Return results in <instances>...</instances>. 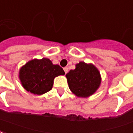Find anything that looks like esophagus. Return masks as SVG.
<instances>
[{
	"label": "esophagus",
	"mask_w": 133,
	"mask_h": 133,
	"mask_svg": "<svg viewBox=\"0 0 133 133\" xmlns=\"http://www.w3.org/2000/svg\"><path fill=\"white\" fill-rule=\"evenodd\" d=\"M64 71L65 74H66L69 71V69L67 68V67H64Z\"/></svg>",
	"instance_id": "1"
}]
</instances>
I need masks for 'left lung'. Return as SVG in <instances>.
I'll return each mask as SVG.
<instances>
[{"instance_id":"obj_1","label":"left lung","mask_w":133,"mask_h":133,"mask_svg":"<svg viewBox=\"0 0 133 133\" xmlns=\"http://www.w3.org/2000/svg\"><path fill=\"white\" fill-rule=\"evenodd\" d=\"M74 70L66 74L69 87L78 97H89L100 87L102 78L98 69L91 63L80 62Z\"/></svg>"}]
</instances>
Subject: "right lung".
Listing matches in <instances>:
<instances>
[{
  "mask_svg": "<svg viewBox=\"0 0 133 133\" xmlns=\"http://www.w3.org/2000/svg\"><path fill=\"white\" fill-rule=\"evenodd\" d=\"M63 69L49 59H32L19 69L18 78L26 91L41 95L52 89L54 78L64 75Z\"/></svg>",
  "mask_w": 133,
  "mask_h": 133,
  "instance_id": "add662e5",
  "label": "right lung"
}]
</instances>
